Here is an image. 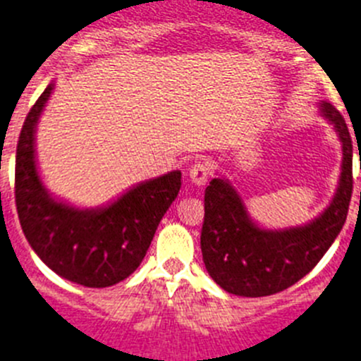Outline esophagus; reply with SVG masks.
Wrapping results in <instances>:
<instances>
[{"label":"esophagus","instance_id":"esophagus-1","mask_svg":"<svg viewBox=\"0 0 361 361\" xmlns=\"http://www.w3.org/2000/svg\"><path fill=\"white\" fill-rule=\"evenodd\" d=\"M211 173V166L207 161H195L193 166L190 168V180L195 186H204L207 183V177Z\"/></svg>","mask_w":361,"mask_h":361}]
</instances>
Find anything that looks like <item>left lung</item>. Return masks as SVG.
<instances>
[{"label":"left lung","instance_id":"left-lung-1","mask_svg":"<svg viewBox=\"0 0 361 361\" xmlns=\"http://www.w3.org/2000/svg\"><path fill=\"white\" fill-rule=\"evenodd\" d=\"M320 111L338 132L343 159L335 198L312 224L261 229L247 216L243 200L227 180L213 178L206 188L200 247L207 272L226 292L241 297L283 292L312 272L342 231L353 195V140L331 104L322 102Z\"/></svg>","mask_w":361,"mask_h":361}]
</instances>
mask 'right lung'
Wrapping results in <instances>:
<instances>
[{"label":"right lung","mask_w":361,"mask_h":361,"mask_svg":"<svg viewBox=\"0 0 361 361\" xmlns=\"http://www.w3.org/2000/svg\"><path fill=\"white\" fill-rule=\"evenodd\" d=\"M53 91L44 89L23 123L16 152V207L23 233L55 274L89 288L127 279L143 261L159 221L177 198L180 171L127 191L104 209L82 211L57 202L39 178L34 134Z\"/></svg>","instance_id":"add662e5"}]
</instances>
